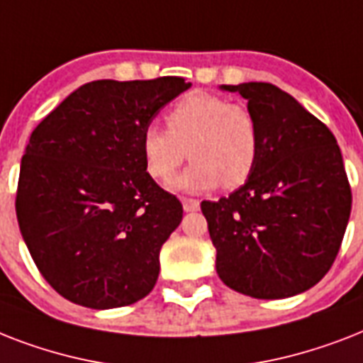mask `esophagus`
<instances>
[{
    "label": "esophagus",
    "mask_w": 363,
    "mask_h": 363,
    "mask_svg": "<svg viewBox=\"0 0 363 363\" xmlns=\"http://www.w3.org/2000/svg\"><path fill=\"white\" fill-rule=\"evenodd\" d=\"M182 209L186 211V213H194V211L199 209V201L198 199L182 198Z\"/></svg>",
    "instance_id": "esophagus-1"
}]
</instances>
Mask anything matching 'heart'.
<instances>
[{
  "mask_svg": "<svg viewBox=\"0 0 363 363\" xmlns=\"http://www.w3.org/2000/svg\"><path fill=\"white\" fill-rule=\"evenodd\" d=\"M141 148L148 173L160 181L175 175L186 158L192 164L171 182L181 192L238 188L252 175L259 156V125L252 111L215 94L194 92L167 115V130L147 125Z\"/></svg>",
  "mask_w": 363,
  "mask_h": 363,
  "instance_id": "1",
  "label": "heart"
}]
</instances>
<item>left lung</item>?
Returning <instances> with one entry per match:
<instances>
[{
	"label": "left lung",
	"instance_id": "left-lung-1",
	"mask_svg": "<svg viewBox=\"0 0 363 363\" xmlns=\"http://www.w3.org/2000/svg\"><path fill=\"white\" fill-rule=\"evenodd\" d=\"M220 90L247 99L259 156L242 186L201 203L216 273L250 298H292L326 275L343 241L352 205L343 156L332 131L275 84Z\"/></svg>",
	"mask_w": 363,
	"mask_h": 363
}]
</instances>
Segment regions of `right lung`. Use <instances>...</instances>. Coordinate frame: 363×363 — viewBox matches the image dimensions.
I'll return each mask as SVG.
<instances>
[{
    "mask_svg": "<svg viewBox=\"0 0 363 363\" xmlns=\"http://www.w3.org/2000/svg\"><path fill=\"white\" fill-rule=\"evenodd\" d=\"M190 86L181 77L86 82L31 133L16 218L37 269L65 299L115 309L158 281L182 205L147 173L141 135Z\"/></svg>",
    "mask_w": 363,
    "mask_h": 363,
    "instance_id": "obj_1",
    "label": "right lung"
}]
</instances>
